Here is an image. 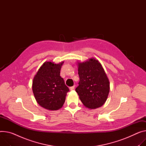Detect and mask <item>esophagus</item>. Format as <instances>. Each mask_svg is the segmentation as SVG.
<instances>
[{
  "instance_id": "esophagus-1",
  "label": "esophagus",
  "mask_w": 146,
  "mask_h": 146,
  "mask_svg": "<svg viewBox=\"0 0 146 146\" xmlns=\"http://www.w3.org/2000/svg\"><path fill=\"white\" fill-rule=\"evenodd\" d=\"M74 88H75V85H74V86H71V87L70 88V90H74Z\"/></svg>"
}]
</instances>
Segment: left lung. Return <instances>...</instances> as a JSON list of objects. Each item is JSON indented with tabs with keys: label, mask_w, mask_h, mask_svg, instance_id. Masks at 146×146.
<instances>
[{
	"label": "left lung",
	"mask_w": 146,
	"mask_h": 146,
	"mask_svg": "<svg viewBox=\"0 0 146 146\" xmlns=\"http://www.w3.org/2000/svg\"><path fill=\"white\" fill-rule=\"evenodd\" d=\"M78 65L80 82L75 91L82 103L91 109L102 106L107 100L110 84L101 64L92 58Z\"/></svg>",
	"instance_id": "8db88e82"
}]
</instances>
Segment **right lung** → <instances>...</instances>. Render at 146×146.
<instances>
[{"label":"right lung","mask_w":146,"mask_h":146,"mask_svg":"<svg viewBox=\"0 0 146 146\" xmlns=\"http://www.w3.org/2000/svg\"><path fill=\"white\" fill-rule=\"evenodd\" d=\"M64 62L56 64L45 62L33 80L32 89L37 102L42 108L50 110L61 108L65 102L69 88L60 76Z\"/></svg>","instance_id":"obj_1"}]
</instances>
